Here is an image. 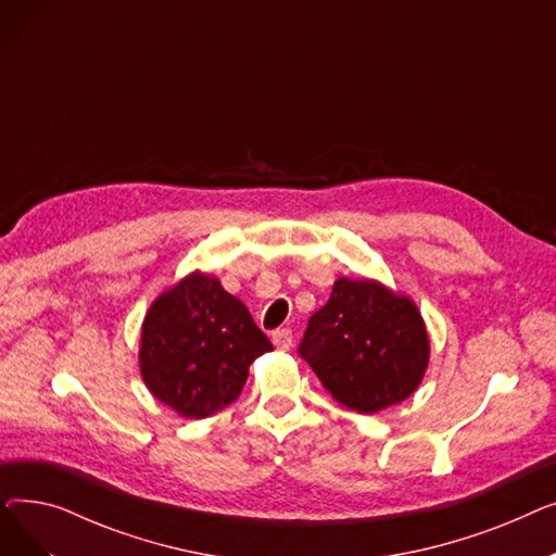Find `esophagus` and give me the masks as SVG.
<instances>
[{
	"label": "esophagus",
	"mask_w": 556,
	"mask_h": 556,
	"mask_svg": "<svg viewBox=\"0 0 556 556\" xmlns=\"http://www.w3.org/2000/svg\"><path fill=\"white\" fill-rule=\"evenodd\" d=\"M273 344L279 349V352H288L290 344H293V331L290 329L273 331Z\"/></svg>",
	"instance_id": "34e87169"
}]
</instances>
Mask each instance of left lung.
Here are the masks:
<instances>
[{"mask_svg":"<svg viewBox=\"0 0 556 556\" xmlns=\"http://www.w3.org/2000/svg\"><path fill=\"white\" fill-rule=\"evenodd\" d=\"M298 352L338 403L374 415L419 388L430 344L413 300L371 279L340 277Z\"/></svg>","mask_w":556,"mask_h":556,"instance_id":"obj_1","label":"left lung"}]
</instances>
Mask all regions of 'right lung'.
Listing matches in <instances>:
<instances>
[{
    "mask_svg": "<svg viewBox=\"0 0 556 556\" xmlns=\"http://www.w3.org/2000/svg\"><path fill=\"white\" fill-rule=\"evenodd\" d=\"M266 352L273 344L245 304L218 279L193 273L146 313L139 367L155 399L204 419L239 399L250 365Z\"/></svg>",
    "mask_w": 556,
    "mask_h": 556,
    "instance_id": "right-lung-1",
    "label": "right lung"
}]
</instances>
